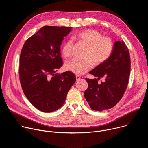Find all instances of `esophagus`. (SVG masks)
Masks as SVG:
<instances>
[{
    "label": "esophagus",
    "instance_id": "esophagus-1",
    "mask_svg": "<svg viewBox=\"0 0 148 148\" xmlns=\"http://www.w3.org/2000/svg\"><path fill=\"white\" fill-rule=\"evenodd\" d=\"M75 77H76V79H77V81H78V80H79V79H81V77H80L79 75H77Z\"/></svg>",
    "mask_w": 148,
    "mask_h": 148
}]
</instances>
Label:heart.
Returning a JSON list of instances; mask_svg holds the SVG:
<instances>
[{
	"label": "heart",
	"instance_id": "b5f03b06",
	"mask_svg": "<svg viewBox=\"0 0 148 148\" xmlns=\"http://www.w3.org/2000/svg\"><path fill=\"white\" fill-rule=\"evenodd\" d=\"M75 38L87 48L83 54V58H74L66 63L65 69L77 75H82L90 70L93 64L98 66L111 56L114 43L108 37H102V34L94 29H87L78 33ZM74 43L71 39L67 40L62 45V55L65 58L72 56Z\"/></svg>",
	"mask_w": 148,
	"mask_h": 148
}]
</instances>
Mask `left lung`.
<instances>
[{
	"label": "left lung",
	"instance_id": "left-lung-1",
	"mask_svg": "<svg viewBox=\"0 0 148 148\" xmlns=\"http://www.w3.org/2000/svg\"><path fill=\"white\" fill-rule=\"evenodd\" d=\"M130 71L129 50L123 41H116L109 58L89 73L97 79L86 78L88 87L84 97L90 108L101 111L114 107L127 88ZM102 77L105 80L99 84L97 80Z\"/></svg>",
	"mask_w": 148,
	"mask_h": 148
}]
</instances>
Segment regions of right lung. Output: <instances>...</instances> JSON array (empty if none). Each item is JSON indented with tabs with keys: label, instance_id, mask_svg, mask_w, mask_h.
I'll return each mask as SVG.
<instances>
[{
	"label": "right lung",
	"instance_id": "add662e5",
	"mask_svg": "<svg viewBox=\"0 0 148 148\" xmlns=\"http://www.w3.org/2000/svg\"><path fill=\"white\" fill-rule=\"evenodd\" d=\"M71 30L68 27L44 26L26 41L21 51V86L30 103L42 112L59 109L76 81L69 71L55 74L62 66V41Z\"/></svg>",
	"mask_w": 148,
	"mask_h": 148
}]
</instances>
